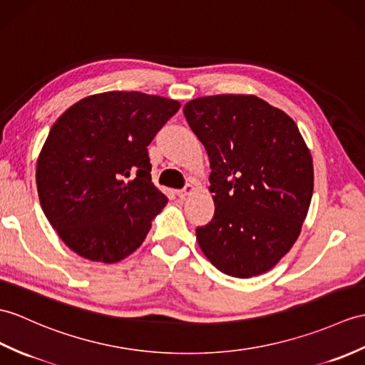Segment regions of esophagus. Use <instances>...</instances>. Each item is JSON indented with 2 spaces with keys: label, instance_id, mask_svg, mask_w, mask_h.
<instances>
[{
  "label": "esophagus",
  "instance_id": "obj_1",
  "mask_svg": "<svg viewBox=\"0 0 365 365\" xmlns=\"http://www.w3.org/2000/svg\"><path fill=\"white\" fill-rule=\"evenodd\" d=\"M194 191V188H192V185H186L183 190H179L177 191V196H179L180 199H185L186 196H190V194Z\"/></svg>",
  "mask_w": 365,
  "mask_h": 365
}]
</instances>
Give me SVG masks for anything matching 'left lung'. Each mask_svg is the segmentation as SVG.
Here are the masks:
<instances>
[{
    "label": "left lung",
    "mask_w": 365,
    "mask_h": 365,
    "mask_svg": "<svg viewBox=\"0 0 365 365\" xmlns=\"http://www.w3.org/2000/svg\"><path fill=\"white\" fill-rule=\"evenodd\" d=\"M183 113L211 168L215 216L196 228L203 255L230 277L267 272L297 241L314 188L297 124L253 95L197 98Z\"/></svg>",
    "instance_id": "8db88e82"
}]
</instances>
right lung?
Instances as JSON below:
<instances>
[{
  "mask_svg": "<svg viewBox=\"0 0 365 365\" xmlns=\"http://www.w3.org/2000/svg\"><path fill=\"white\" fill-rule=\"evenodd\" d=\"M179 101L140 91L81 99L51 127L36 169L41 210L68 247L112 264L143 244L166 196L148 146Z\"/></svg>",
  "mask_w": 365,
  "mask_h": 365,
  "instance_id": "1",
  "label": "right lung"
}]
</instances>
